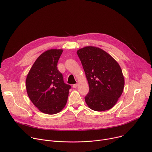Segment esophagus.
Returning a JSON list of instances; mask_svg holds the SVG:
<instances>
[{
    "mask_svg": "<svg viewBox=\"0 0 152 152\" xmlns=\"http://www.w3.org/2000/svg\"><path fill=\"white\" fill-rule=\"evenodd\" d=\"M78 86V84H75L73 85V88H76V87Z\"/></svg>",
    "mask_w": 152,
    "mask_h": 152,
    "instance_id": "obj_1",
    "label": "esophagus"
}]
</instances>
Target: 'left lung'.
Listing matches in <instances>:
<instances>
[{
    "instance_id": "obj_1",
    "label": "left lung",
    "mask_w": 152,
    "mask_h": 152,
    "mask_svg": "<svg viewBox=\"0 0 152 152\" xmlns=\"http://www.w3.org/2000/svg\"><path fill=\"white\" fill-rule=\"evenodd\" d=\"M89 83L85 101L92 110L111 109L121 95L124 79L118 62L99 47H85L77 51Z\"/></svg>"
}]
</instances>
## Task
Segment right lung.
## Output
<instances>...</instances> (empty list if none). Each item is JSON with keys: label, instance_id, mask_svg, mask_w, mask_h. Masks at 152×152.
Wrapping results in <instances>:
<instances>
[{"label": "right lung", "instance_id": "right-lung-1", "mask_svg": "<svg viewBox=\"0 0 152 152\" xmlns=\"http://www.w3.org/2000/svg\"><path fill=\"white\" fill-rule=\"evenodd\" d=\"M61 49H50L35 61L26 79L28 97L41 112L56 114L65 107L71 86L64 83L57 69Z\"/></svg>", "mask_w": 152, "mask_h": 152}]
</instances>
